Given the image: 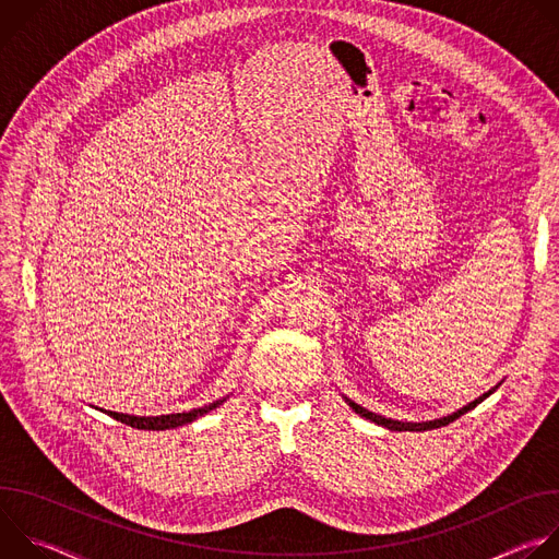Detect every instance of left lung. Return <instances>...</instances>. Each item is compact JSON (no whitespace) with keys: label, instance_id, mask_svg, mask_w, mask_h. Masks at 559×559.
I'll use <instances>...</instances> for the list:
<instances>
[{"label":"left lung","instance_id":"left-lung-1","mask_svg":"<svg viewBox=\"0 0 559 559\" xmlns=\"http://www.w3.org/2000/svg\"><path fill=\"white\" fill-rule=\"evenodd\" d=\"M502 382H498L496 386H491L487 393H483L480 397H475V401H471L468 405H464V407H460L457 412H453V414H447V416H442V418H436V420H425V423H403V420H393V418H384V416H380V414H373V412H369V409H365V407H360L358 403H354V401H349L347 395H343L345 397V403L358 414V416H362V418H367V420H371V423H376V425H380V427H384V429H389V431H429V429H440V427H444V425H449V423H453L455 418H460L462 414H466V412H471L473 407H477L480 405L485 397H489L498 386H500Z\"/></svg>","mask_w":559,"mask_h":559}]
</instances>
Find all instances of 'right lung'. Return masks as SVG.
I'll use <instances>...</instances> for the list:
<instances>
[{
    "mask_svg": "<svg viewBox=\"0 0 559 559\" xmlns=\"http://www.w3.org/2000/svg\"><path fill=\"white\" fill-rule=\"evenodd\" d=\"M227 401L225 397H218V401L210 403V405H203V407H197V409H190V412H181V414H166V416H130V414H119V412H104L99 407V412L108 414L110 418L119 420V423H126L134 429H145V431H166V429H177V427H183V425H190L194 420H199L201 416L210 414L212 409H216L218 405H223Z\"/></svg>",
    "mask_w": 559,
    "mask_h": 559,
    "instance_id": "add662e5",
    "label": "right lung"
}]
</instances>
